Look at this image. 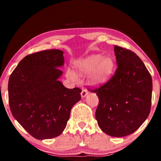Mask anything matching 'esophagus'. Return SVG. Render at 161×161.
Masks as SVG:
<instances>
[{
    "instance_id": "34e87169",
    "label": "esophagus",
    "mask_w": 161,
    "mask_h": 161,
    "mask_svg": "<svg viewBox=\"0 0 161 161\" xmlns=\"http://www.w3.org/2000/svg\"><path fill=\"white\" fill-rule=\"evenodd\" d=\"M87 94H88V92H87V89H85V88H83L82 90H81V98L85 97L87 95Z\"/></svg>"
}]
</instances>
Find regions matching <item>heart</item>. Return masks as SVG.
<instances>
[{"instance_id":"obj_1","label":"heart","mask_w":161,"mask_h":161,"mask_svg":"<svg viewBox=\"0 0 161 161\" xmlns=\"http://www.w3.org/2000/svg\"><path fill=\"white\" fill-rule=\"evenodd\" d=\"M77 72L80 75H88L91 82L95 85L103 84L113 72L114 62L110 56H103L102 54H94L81 58L75 62ZM67 76L71 80L77 81V75L74 70L68 69Z\"/></svg>"}]
</instances>
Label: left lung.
Returning a JSON list of instances; mask_svg holds the SVG:
<instances>
[{"mask_svg":"<svg viewBox=\"0 0 161 161\" xmlns=\"http://www.w3.org/2000/svg\"><path fill=\"white\" fill-rule=\"evenodd\" d=\"M118 67L115 75L94 92L99 102L95 113L98 125L114 137L135 132L150 114L152 78L139 57L133 52L115 45Z\"/></svg>","mask_w":161,"mask_h":161,"instance_id":"left-lung-1","label":"left lung"}]
</instances>
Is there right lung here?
Returning <instances> with one entry per match:
<instances>
[{
    "label": "right lung",
    "mask_w": 161,
    "mask_h": 161,
    "mask_svg": "<svg viewBox=\"0 0 161 161\" xmlns=\"http://www.w3.org/2000/svg\"><path fill=\"white\" fill-rule=\"evenodd\" d=\"M64 53L59 50L38 52L25 57L10 75L8 99L14 118L39 140L61 134L81 90L67 89L59 78L63 72Z\"/></svg>",
    "instance_id": "right-lung-1"
}]
</instances>
